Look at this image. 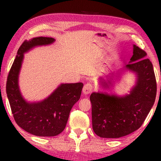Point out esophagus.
<instances>
[{
    "mask_svg": "<svg viewBox=\"0 0 161 161\" xmlns=\"http://www.w3.org/2000/svg\"><path fill=\"white\" fill-rule=\"evenodd\" d=\"M92 90H93V86L91 83H87L86 84L84 85L83 89V92L84 94H89L90 92H92Z\"/></svg>",
    "mask_w": 161,
    "mask_h": 161,
    "instance_id": "34e87169",
    "label": "esophagus"
}]
</instances>
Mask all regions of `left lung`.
Instances as JSON below:
<instances>
[{"mask_svg":"<svg viewBox=\"0 0 161 161\" xmlns=\"http://www.w3.org/2000/svg\"><path fill=\"white\" fill-rule=\"evenodd\" d=\"M147 53L133 45V55L125 68L135 72V86L124 97L93 92L92 103V127L101 138H116L129 135L142 126L155 103L157 83L153 64ZM101 80H104L101 78ZM111 82L102 81L103 86Z\"/></svg>","mask_w":161,"mask_h":161,"instance_id":"1","label":"left lung"}]
</instances>
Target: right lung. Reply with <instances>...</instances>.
<instances>
[{
    "mask_svg": "<svg viewBox=\"0 0 161 161\" xmlns=\"http://www.w3.org/2000/svg\"><path fill=\"white\" fill-rule=\"evenodd\" d=\"M55 41L51 37H35L25 40L18 49L8 72L6 94L15 122L22 129L36 136L50 137L64 130L72 108L80 97L82 83H62L47 98L37 103H28L21 95L18 77L24 53L39 45Z\"/></svg>",
    "mask_w": 161,
    "mask_h": 161,
    "instance_id": "right-lung-1",
    "label": "right lung"
}]
</instances>
